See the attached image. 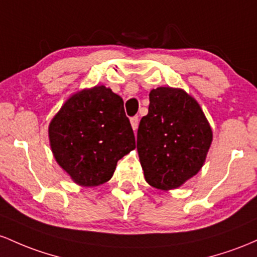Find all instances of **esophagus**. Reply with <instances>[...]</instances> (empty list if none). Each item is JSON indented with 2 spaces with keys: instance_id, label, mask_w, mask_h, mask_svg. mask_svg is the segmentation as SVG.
<instances>
[{
  "instance_id": "esophagus-1",
  "label": "esophagus",
  "mask_w": 257,
  "mask_h": 257,
  "mask_svg": "<svg viewBox=\"0 0 257 257\" xmlns=\"http://www.w3.org/2000/svg\"><path fill=\"white\" fill-rule=\"evenodd\" d=\"M130 122H131V126L132 128H134V131H136L138 128V117L137 116H134L130 119Z\"/></svg>"
}]
</instances>
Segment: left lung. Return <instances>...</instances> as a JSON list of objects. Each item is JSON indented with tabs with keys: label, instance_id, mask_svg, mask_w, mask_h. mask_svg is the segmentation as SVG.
Wrapping results in <instances>:
<instances>
[{
	"label": "left lung",
	"instance_id": "1",
	"mask_svg": "<svg viewBox=\"0 0 257 257\" xmlns=\"http://www.w3.org/2000/svg\"><path fill=\"white\" fill-rule=\"evenodd\" d=\"M149 102L137 132L144 178L161 191L176 189L203 167L212 142L211 126L195 98L182 88H154Z\"/></svg>",
	"mask_w": 257,
	"mask_h": 257
}]
</instances>
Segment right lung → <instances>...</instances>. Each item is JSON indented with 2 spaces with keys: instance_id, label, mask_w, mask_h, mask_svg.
Listing matches in <instances>:
<instances>
[{
  "instance_id": "right-lung-1",
  "label": "right lung",
  "mask_w": 257,
  "mask_h": 257,
  "mask_svg": "<svg viewBox=\"0 0 257 257\" xmlns=\"http://www.w3.org/2000/svg\"><path fill=\"white\" fill-rule=\"evenodd\" d=\"M48 138L58 165L82 187L108 182L136 148L122 98L103 85L71 94L51 120Z\"/></svg>"
}]
</instances>
